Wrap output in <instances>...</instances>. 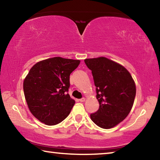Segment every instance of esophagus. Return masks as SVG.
<instances>
[{
	"label": "esophagus",
	"instance_id": "34e87169",
	"mask_svg": "<svg viewBox=\"0 0 160 160\" xmlns=\"http://www.w3.org/2000/svg\"><path fill=\"white\" fill-rule=\"evenodd\" d=\"M85 101V98H84V97H83V98L80 99V102H84Z\"/></svg>",
	"mask_w": 160,
	"mask_h": 160
}]
</instances>
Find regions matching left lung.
Masks as SVG:
<instances>
[{"mask_svg":"<svg viewBox=\"0 0 160 160\" xmlns=\"http://www.w3.org/2000/svg\"><path fill=\"white\" fill-rule=\"evenodd\" d=\"M96 86L99 108L90 114L100 128L109 129L125 119L133 105L136 87L125 67L106 57L86 58Z\"/></svg>","mask_w":160,"mask_h":160,"instance_id":"8db88e82","label":"left lung"}]
</instances>
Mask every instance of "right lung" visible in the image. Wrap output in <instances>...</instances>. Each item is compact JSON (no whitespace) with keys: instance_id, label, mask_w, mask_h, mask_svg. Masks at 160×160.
I'll return each instance as SVG.
<instances>
[{"instance_id":"1","label":"right lung","mask_w":160,"mask_h":160,"mask_svg":"<svg viewBox=\"0 0 160 160\" xmlns=\"http://www.w3.org/2000/svg\"><path fill=\"white\" fill-rule=\"evenodd\" d=\"M80 60L53 57L38 62L23 82L25 100L35 118L48 126L66 118L75 104L68 93L70 75Z\"/></svg>"}]
</instances>
